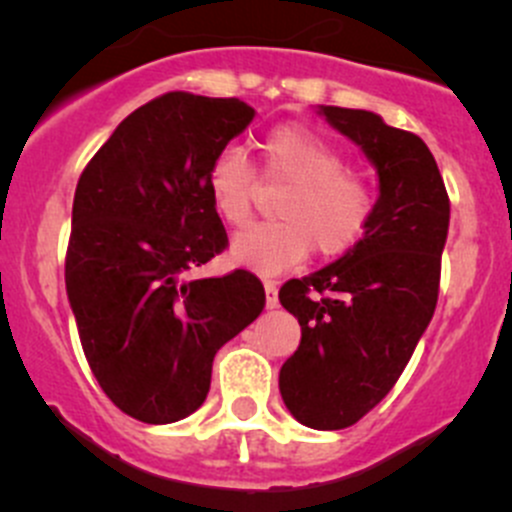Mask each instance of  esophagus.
I'll return each mask as SVG.
<instances>
[{
    "label": "esophagus",
    "instance_id": "1",
    "mask_svg": "<svg viewBox=\"0 0 512 512\" xmlns=\"http://www.w3.org/2000/svg\"><path fill=\"white\" fill-rule=\"evenodd\" d=\"M265 294H267V309L280 307V299H277V282L265 280Z\"/></svg>",
    "mask_w": 512,
    "mask_h": 512
}]
</instances>
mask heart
I'll return each instance as SVG.
<instances>
[{
  "label": "heart",
  "instance_id": "heart-1",
  "mask_svg": "<svg viewBox=\"0 0 512 512\" xmlns=\"http://www.w3.org/2000/svg\"><path fill=\"white\" fill-rule=\"evenodd\" d=\"M262 178L289 183L277 200L280 218L260 223L232 240V260L260 272L297 267L317 250L324 260L349 255L366 237L376 215V190L366 175L347 168L334 143L299 123L270 128L260 143ZM213 208L227 225L252 220L260 175L235 148L208 165Z\"/></svg>",
  "mask_w": 512,
  "mask_h": 512
}]
</instances>
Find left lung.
<instances>
[{
  "instance_id": "1",
  "label": "left lung",
  "mask_w": 512,
  "mask_h": 512,
  "mask_svg": "<svg viewBox=\"0 0 512 512\" xmlns=\"http://www.w3.org/2000/svg\"><path fill=\"white\" fill-rule=\"evenodd\" d=\"M379 170L376 215L342 260L280 289L302 327L280 394L317 431L354 426L394 389L426 332L441 287L451 200L426 143L376 113L322 106Z\"/></svg>"
}]
</instances>
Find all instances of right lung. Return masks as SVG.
Segmentation results:
<instances>
[{
    "mask_svg": "<svg viewBox=\"0 0 512 512\" xmlns=\"http://www.w3.org/2000/svg\"><path fill=\"white\" fill-rule=\"evenodd\" d=\"M252 116L240 98L170 91L121 121L76 185L64 275L81 347L143 423L193 414L218 349L265 309L252 272L190 277L227 250L208 165Z\"/></svg>",
    "mask_w": 512,
    "mask_h": 512,
    "instance_id": "right-lung-1",
    "label": "right lung"
}]
</instances>
